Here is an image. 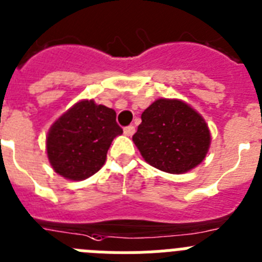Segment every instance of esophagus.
<instances>
[{
	"label": "esophagus",
	"mask_w": 262,
	"mask_h": 262,
	"mask_svg": "<svg viewBox=\"0 0 262 262\" xmlns=\"http://www.w3.org/2000/svg\"><path fill=\"white\" fill-rule=\"evenodd\" d=\"M134 132H136V128H134L133 125H129V126L124 128V134L125 136H128V137H132L134 134Z\"/></svg>",
	"instance_id": "esophagus-1"
}]
</instances>
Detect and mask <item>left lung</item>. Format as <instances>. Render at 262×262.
I'll return each mask as SVG.
<instances>
[{
    "instance_id": "obj_1",
    "label": "left lung",
    "mask_w": 262,
    "mask_h": 262,
    "mask_svg": "<svg viewBox=\"0 0 262 262\" xmlns=\"http://www.w3.org/2000/svg\"><path fill=\"white\" fill-rule=\"evenodd\" d=\"M133 142L156 169L183 174L203 162L211 145L206 120L179 99H158L141 115Z\"/></svg>"
}]
</instances>
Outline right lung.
<instances>
[{
	"label": "right lung",
	"mask_w": 262,
	"mask_h": 262,
	"mask_svg": "<svg viewBox=\"0 0 262 262\" xmlns=\"http://www.w3.org/2000/svg\"><path fill=\"white\" fill-rule=\"evenodd\" d=\"M122 129L116 112L93 100H80L51 125L46 137L47 158L56 174L84 181L105 163L108 149Z\"/></svg>",
	"instance_id": "obj_1"
}]
</instances>
